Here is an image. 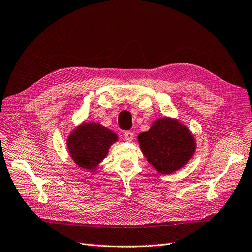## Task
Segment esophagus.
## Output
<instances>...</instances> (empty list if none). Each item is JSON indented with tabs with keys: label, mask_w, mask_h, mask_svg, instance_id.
I'll use <instances>...</instances> for the list:
<instances>
[{
	"label": "esophagus",
	"mask_w": 252,
	"mask_h": 252,
	"mask_svg": "<svg viewBox=\"0 0 252 252\" xmlns=\"http://www.w3.org/2000/svg\"><path fill=\"white\" fill-rule=\"evenodd\" d=\"M124 138H125L126 141L131 142V141L133 140V132H131V131H126V132L124 133Z\"/></svg>",
	"instance_id": "34e87169"
}]
</instances>
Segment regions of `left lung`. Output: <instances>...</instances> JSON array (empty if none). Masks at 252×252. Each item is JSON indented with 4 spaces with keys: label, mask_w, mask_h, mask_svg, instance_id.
<instances>
[{
    "label": "left lung",
    "mask_w": 252,
    "mask_h": 252,
    "mask_svg": "<svg viewBox=\"0 0 252 252\" xmlns=\"http://www.w3.org/2000/svg\"><path fill=\"white\" fill-rule=\"evenodd\" d=\"M138 141L148 163L162 174L183 168L196 149L192 132L181 121L170 117L156 119L148 131L138 135Z\"/></svg>",
    "instance_id": "obj_1"
}]
</instances>
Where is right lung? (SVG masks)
Wrapping results in <instances>:
<instances>
[{
    "label": "right lung",
    "mask_w": 252,
    "mask_h": 252,
    "mask_svg": "<svg viewBox=\"0 0 252 252\" xmlns=\"http://www.w3.org/2000/svg\"><path fill=\"white\" fill-rule=\"evenodd\" d=\"M119 136L98 122H83L68 134L66 146L74 164L89 172H94L108 155Z\"/></svg>",
    "instance_id": "add662e5"
}]
</instances>
